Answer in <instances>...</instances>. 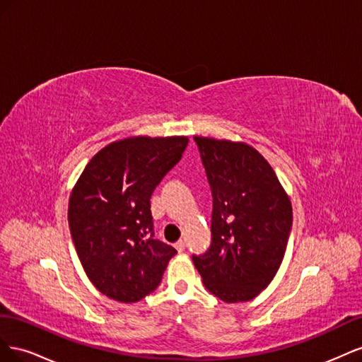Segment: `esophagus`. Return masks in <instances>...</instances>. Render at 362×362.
Returning <instances> with one entry per match:
<instances>
[{"mask_svg": "<svg viewBox=\"0 0 362 362\" xmlns=\"http://www.w3.org/2000/svg\"><path fill=\"white\" fill-rule=\"evenodd\" d=\"M175 249H177L178 252H182L185 249V242H184V240H180V242L175 243Z\"/></svg>", "mask_w": 362, "mask_h": 362, "instance_id": "esophagus-1", "label": "esophagus"}]
</instances>
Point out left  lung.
Segmentation results:
<instances>
[{
	"label": "left lung",
	"mask_w": 362,
	"mask_h": 362,
	"mask_svg": "<svg viewBox=\"0 0 362 362\" xmlns=\"http://www.w3.org/2000/svg\"><path fill=\"white\" fill-rule=\"evenodd\" d=\"M213 193L211 246L193 257L204 286L226 303L247 302L275 278L293 208L275 170L245 141L194 136Z\"/></svg>",
	"instance_id": "1"
}]
</instances>
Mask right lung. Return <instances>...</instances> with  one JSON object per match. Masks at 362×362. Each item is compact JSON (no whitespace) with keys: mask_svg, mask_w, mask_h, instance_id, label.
<instances>
[{"mask_svg":"<svg viewBox=\"0 0 362 362\" xmlns=\"http://www.w3.org/2000/svg\"><path fill=\"white\" fill-rule=\"evenodd\" d=\"M187 144L185 136L112 141L75 182L68 206L71 235L87 278L107 298L144 299L177 254L154 238L149 199Z\"/></svg>","mask_w":362,"mask_h":362,"instance_id":"add662e5","label":"right lung"}]
</instances>
